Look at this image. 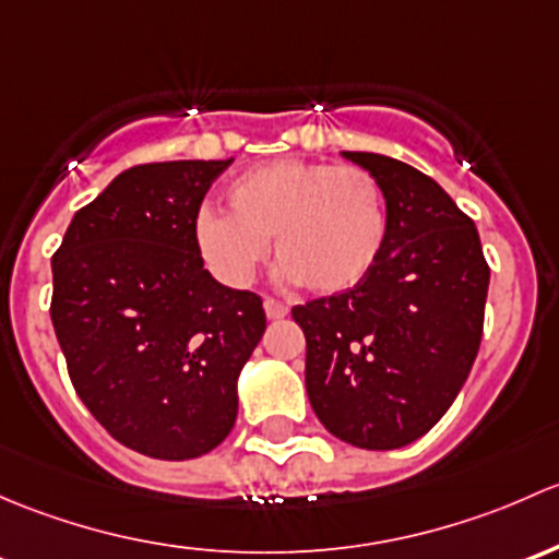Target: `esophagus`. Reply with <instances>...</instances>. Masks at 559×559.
<instances>
[{
	"instance_id": "1",
	"label": "esophagus",
	"mask_w": 559,
	"mask_h": 559,
	"mask_svg": "<svg viewBox=\"0 0 559 559\" xmlns=\"http://www.w3.org/2000/svg\"><path fill=\"white\" fill-rule=\"evenodd\" d=\"M263 309H266V318L269 320L287 318V307L282 301H274V298H266V301H263Z\"/></svg>"
}]
</instances>
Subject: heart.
<instances>
[{
    "instance_id": "obj_1",
    "label": "heart",
    "mask_w": 559,
    "mask_h": 559,
    "mask_svg": "<svg viewBox=\"0 0 559 559\" xmlns=\"http://www.w3.org/2000/svg\"><path fill=\"white\" fill-rule=\"evenodd\" d=\"M226 201L231 215L199 212L195 247L231 287L250 285L274 239L287 280L344 293L371 274L388 239L382 186L360 166L277 160L237 177Z\"/></svg>"
}]
</instances>
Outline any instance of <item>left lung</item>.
<instances>
[{"label":"left lung","instance_id":"1","mask_svg":"<svg viewBox=\"0 0 559 559\" xmlns=\"http://www.w3.org/2000/svg\"><path fill=\"white\" fill-rule=\"evenodd\" d=\"M379 180L388 239L360 285L293 307L307 336L318 419L360 450L428 433L468 379L485 325L490 266L474 221L404 160L342 153Z\"/></svg>","mask_w":559,"mask_h":559}]
</instances>
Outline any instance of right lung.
<instances>
[{"label":"right lung","mask_w":559,"mask_h":559,"mask_svg":"<svg viewBox=\"0 0 559 559\" xmlns=\"http://www.w3.org/2000/svg\"><path fill=\"white\" fill-rule=\"evenodd\" d=\"M231 164L120 171L53 255L50 318L74 390L115 441L155 460L201 457L231 433L266 331L261 298L221 285L195 247L204 193Z\"/></svg>","instance_id":"right-lung-1"}]
</instances>
